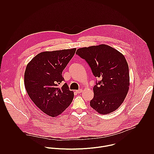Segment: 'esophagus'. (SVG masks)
<instances>
[{"label": "esophagus", "mask_w": 154, "mask_h": 154, "mask_svg": "<svg viewBox=\"0 0 154 154\" xmlns=\"http://www.w3.org/2000/svg\"><path fill=\"white\" fill-rule=\"evenodd\" d=\"M76 92L78 93V94H80L82 92V89H78V90H76Z\"/></svg>", "instance_id": "1"}]
</instances>
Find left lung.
<instances>
[{"label":"left lung","mask_w":154,"mask_h":154,"mask_svg":"<svg viewBox=\"0 0 154 154\" xmlns=\"http://www.w3.org/2000/svg\"><path fill=\"white\" fill-rule=\"evenodd\" d=\"M76 54L85 59L96 81L91 107L101 114L117 110L126 98L129 88V72L125 56L106 44L80 48Z\"/></svg>","instance_id":"obj_1"}]
</instances>
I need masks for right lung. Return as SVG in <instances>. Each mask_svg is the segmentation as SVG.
Returning <instances> with one entry per match:
<instances>
[{"label":"right lung","instance_id":"obj_1","mask_svg":"<svg viewBox=\"0 0 154 154\" xmlns=\"http://www.w3.org/2000/svg\"><path fill=\"white\" fill-rule=\"evenodd\" d=\"M76 48L44 51L27 65L24 74L26 92L35 106L45 114L56 117L71 104L74 94L65 83L62 72L74 56Z\"/></svg>","mask_w":154,"mask_h":154}]
</instances>
